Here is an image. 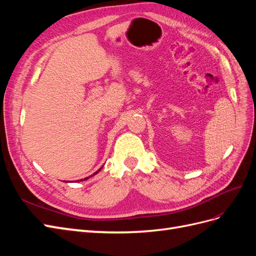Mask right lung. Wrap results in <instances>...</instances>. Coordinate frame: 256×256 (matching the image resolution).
I'll return each instance as SVG.
<instances>
[{
	"label": "right lung",
	"mask_w": 256,
	"mask_h": 256,
	"mask_svg": "<svg viewBox=\"0 0 256 256\" xmlns=\"http://www.w3.org/2000/svg\"><path fill=\"white\" fill-rule=\"evenodd\" d=\"M98 172H99V170H98V171H97L96 173H98ZM96 173H94V174H92V175H95ZM86 178H88V177H86ZM86 178H84V180H86Z\"/></svg>",
	"instance_id": "obj_1"
}]
</instances>
